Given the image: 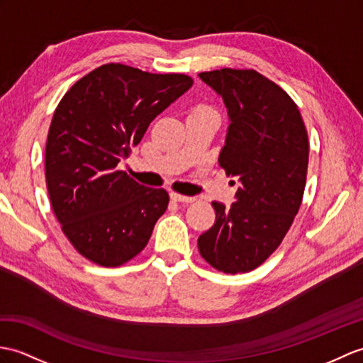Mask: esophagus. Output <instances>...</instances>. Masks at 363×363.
Listing matches in <instances>:
<instances>
[{
	"mask_svg": "<svg viewBox=\"0 0 363 363\" xmlns=\"http://www.w3.org/2000/svg\"><path fill=\"white\" fill-rule=\"evenodd\" d=\"M170 198L176 202H193L196 199L195 196H184V195H179V193H174V191L170 193Z\"/></svg>",
	"mask_w": 363,
	"mask_h": 363,
	"instance_id": "1",
	"label": "esophagus"
}]
</instances>
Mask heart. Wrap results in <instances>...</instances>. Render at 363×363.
I'll use <instances>...</instances> for the list:
<instances>
[{
  "label": "heart",
  "mask_w": 363,
  "mask_h": 363,
  "mask_svg": "<svg viewBox=\"0 0 363 363\" xmlns=\"http://www.w3.org/2000/svg\"><path fill=\"white\" fill-rule=\"evenodd\" d=\"M201 111H208V109H201Z\"/></svg>",
  "instance_id": "obj_1"
}]
</instances>
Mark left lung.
Instances as JSON below:
<instances>
[{
  "instance_id": "left-lung-1",
  "label": "left lung",
  "mask_w": 363,
  "mask_h": 363,
  "mask_svg": "<svg viewBox=\"0 0 363 363\" xmlns=\"http://www.w3.org/2000/svg\"><path fill=\"white\" fill-rule=\"evenodd\" d=\"M199 79L227 108L230 123L218 162L240 187L230 207L212 202L216 220L198 247L218 271L249 272L280 246L298 212L308 133L294 100L254 69L224 67L201 72Z\"/></svg>"
}]
</instances>
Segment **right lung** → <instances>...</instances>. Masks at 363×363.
I'll list each match as a JSON object with an SVG mask.
<instances>
[{"mask_svg":"<svg viewBox=\"0 0 363 363\" xmlns=\"http://www.w3.org/2000/svg\"><path fill=\"white\" fill-rule=\"evenodd\" d=\"M191 85L184 74L109 63L80 79L58 104L46 142L48 191L63 233L92 263L121 266L147 246L168 193L136 182L117 165Z\"/></svg>","mask_w":363,"mask_h":363,"instance_id":"add662e5","label":"right lung"}]
</instances>
